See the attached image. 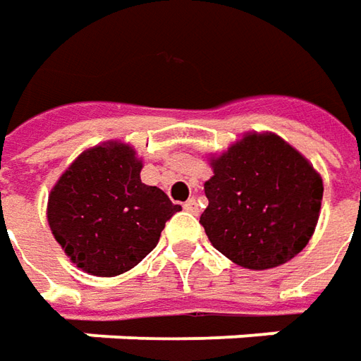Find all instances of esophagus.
Segmentation results:
<instances>
[{"label": "esophagus", "instance_id": "obj_1", "mask_svg": "<svg viewBox=\"0 0 361 361\" xmlns=\"http://www.w3.org/2000/svg\"><path fill=\"white\" fill-rule=\"evenodd\" d=\"M185 211L197 215V213H199V202H197V199H188V201L185 202Z\"/></svg>", "mask_w": 361, "mask_h": 361}]
</instances>
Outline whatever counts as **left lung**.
Wrapping results in <instances>:
<instances>
[{"label": "left lung", "instance_id": "8db88e82", "mask_svg": "<svg viewBox=\"0 0 361 361\" xmlns=\"http://www.w3.org/2000/svg\"><path fill=\"white\" fill-rule=\"evenodd\" d=\"M209 207L201 225L216 251L247 269L287 263L312 239L324 183L301 152L277 134H245L211 159Z\"/></svg>", "mask_w": 361, "mask_h": 361}]
</instances>
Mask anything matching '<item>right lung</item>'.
Segmentation results:
<instances>
[{
    "label": "right lung",
    "instance_id": "obj_1",
    "mask_svg": "<svg viewBox=\"0 0 361 361\" xmlns=\"http://www.w3.org/2000/svg\"><path fill=\"white\" fill-rule=\"evenodd\" d=\"M140 171L130 145L104 142L84 150L51 188L49 229L82 271L114 277L132 269L180 211L160 188L145 185Z\"/></svg>",
    "mask_w": 361,
    "mask_h": 361
}]
</instances>
